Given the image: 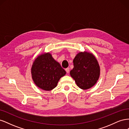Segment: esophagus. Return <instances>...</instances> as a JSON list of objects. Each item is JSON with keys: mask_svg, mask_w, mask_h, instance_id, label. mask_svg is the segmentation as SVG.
<instances>
[{"mask_svg": "<svg viewBox=\"0 0 129 129\" xmlns=\"http://www.w3.org/2000/svg\"><path fill=\"white\" fill-rule=\"evenodd\" d=\"M65 70H66V72H67V73H69V72H70V69H69V68H66Z\"/></svg>", "mask_w": 129, "mask_h": 129, "instance_id": "obj_1", "label": "esophagus"}]
</instances>
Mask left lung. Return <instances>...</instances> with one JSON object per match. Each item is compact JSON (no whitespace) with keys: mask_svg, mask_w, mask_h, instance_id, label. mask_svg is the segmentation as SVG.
<instances>
[{"mask_svg":"<svg viewBox=\"0 0 129 129\" xmlns=\"http://www.w3.org/2000/svg\"><path fill=\"white\" fill-rule=\"evenodd\" d=\"M73 64L70 75L80 88L87 90L97 83L100 75V67L93 54L86 51L79 52L74 58Z\"/></svg>","mask_w":129,"mask_h":129,"instance_id":"8db88e82","label":"left lung"}]
</instances>
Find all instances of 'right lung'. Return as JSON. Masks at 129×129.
Masks as SVG:
<instances>
[{
  "mask_svg": "<svg viewBox=\"0 0 129 129\" xmlns=\"http://www.w3.org/2000/svg\"><path fill=\"white\" fill-rule=\"evenodd\" d=\"M31 74L38 87L45 91H50L57 86L58 81L66 72L54 60L52 54L47 52L40 54L34 60Z\"/></svg>",
  "mask_w": 129,
  "mask_h": 129,
  "instance_id": "add662e5",
  "label": "right lung"
}]
</instances>
